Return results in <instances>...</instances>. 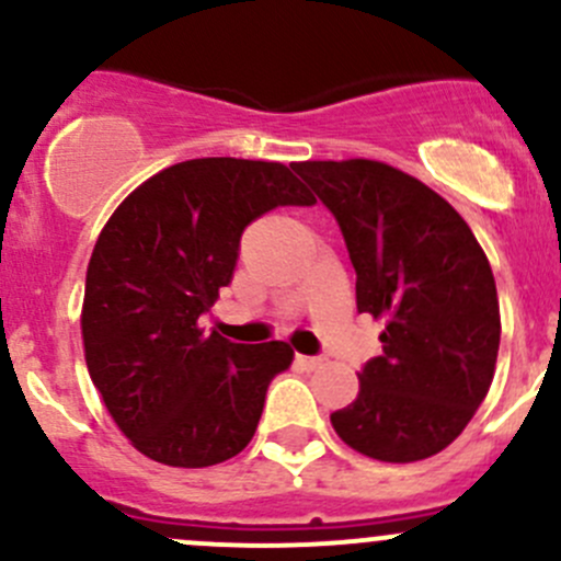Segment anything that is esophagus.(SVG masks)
<instances>
[{
	"label": "esophagus",
	"instance_id": "34e87169",
	"mask_svg": "<svg viewBox=\"0 0 561 561\" xmlns=\"http://www.w3.org/2000/svg\"><path fill=\"white\" fill-rule=\"evenodd\" d=\"M296 364L301 366V369L312 371V369H317V366L322 364V358H317V355H296Z\"/></svg>",
	"mask_w": 561,
	"mask_h": 561
}]
</instances>
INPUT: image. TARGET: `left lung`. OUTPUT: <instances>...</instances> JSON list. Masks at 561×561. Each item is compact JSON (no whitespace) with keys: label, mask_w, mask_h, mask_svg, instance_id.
<instances>
[{"label":"left lung","mask_w":561,"mask_h":561,"mask_svg":"<svg viewBox=\"0 0 561 561\" xmlns=\"http://www.w3.org/2000/svg\"><path fill=\"white\" fill-rule=\"evenodd\" d=\"M342 228L358 312L386 322L382 355L331 415L358 454L410 463L448 448L483 404L500 353L489 257L445 197L377 160L296 162Z\"/></svg>","instance_id":"1"}]
</instances>
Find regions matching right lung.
<instances>
[{
    "label": "right lung",
    "mask_w": 561,
    "mask_h": 561,
    "mask_svg": "<svg viewBox=\"0 0 561 561\" xmlns=\"http://www.w3.org/2000/svg\"><path fill=\"white\" fill-rule=\"evenodd\" d=\"M312 203L282 162L203 157L146 179L100 230L83 353L113 423L151 461L211 467L254 437L265 390L293 364V347L236 344L197 320L233 279L247 225Z\"/></svg>",
    "instance_id": "1"
}]
</instances>
